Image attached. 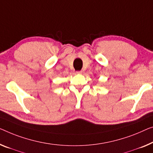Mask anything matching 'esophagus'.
<instances>
[{
    "label": "esophagus",
    "instance_id": "obj_1",
    "mask_svg": "<svg viewBox=\"0 0 153 153\" xmlns=\"http://www.w3.org/2000/svg\"><path fill=\"white\" fill-rule=\"evenodd\" d=\"M77 74H82V71H78L76 72Z\"/></svg>",
    "mask_w": 153,
    "mask_h": 153
}]
</instances>
